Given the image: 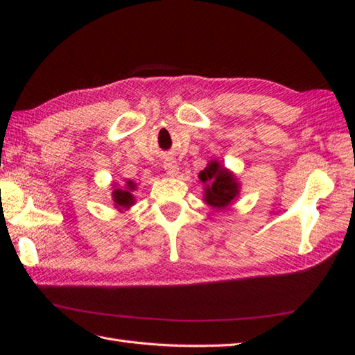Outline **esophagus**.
<instances>
[{
	"instance_id": "esophagus-1",
	"label": "esophagus",
	"mask_w": 355,
	"mask_h": 355,
	"mask_svg": "<svg viewBox=\"0 0 355 355\" xmlns=\"http://www.w3.org/2000/svg\"><path fill=\"white\" fill-rule=\"evenodd\" d=\"M164 171L169 173V175H177L178 173V164L173 162V160H166L164 164H163Z\"/></svg>"
}]
</instances>
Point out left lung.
Wrapping results in <instances>:
<instances>
[{
    "label": "left lung",
    "mask_w": 355,
    "mask_h": 355,
    "mask_svg": "<svg viewBox=\"0 0 355 355\" xmlns=\"http://www.w3.org/2000/svg\"><path fill=\"white\" fill-rule=\"evenodd\" d=\"M200 180L206 183L205 200L210 206L223 209L229 206L238 195V183L235 177L218 162H210L207 168L200 172Z\"/></svg>",
    "instance_id": "8db88e82"
}]
</instances>
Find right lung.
Instances as JSON below:
<instances>
[{"label": "right lung", "instance_id": "1", "mask_svg": "<svg viewBox=\"0 0 355 355\" xmlns=\"http://www.w3.org/2000/svg\"><path fill=\"white\" fill-rule=\"evenodd\" d=\"M128 189H134V183L128 182ZM130 191H122V189H114L112 191V197H114L116 206L119 207H130L132 205V195Z\"/></svg>", "mask_w": 355, "mask_h": 355}]
</instances>
